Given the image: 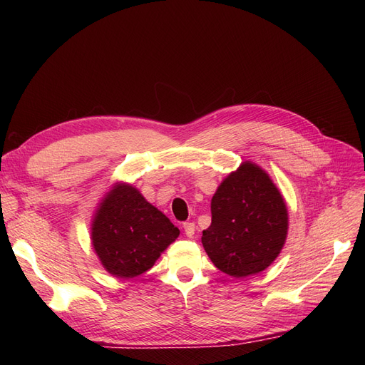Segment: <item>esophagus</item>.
<instances>
[{"instance_id": "1", "label": "esophagus", "mask_w": 365, "mask_h": 365, "mask_svg": "<svg viewBox=\"0 0 365 365\" xmlns=\"http://www.w3.org/2000/svg\"><path fill=\"white\" fill-rule=\"evenodd\" d=\"M183 229H185V235L187 238H192L195 235V223L192 222H185L183 223Z\"/></svg>"}]
</instances>
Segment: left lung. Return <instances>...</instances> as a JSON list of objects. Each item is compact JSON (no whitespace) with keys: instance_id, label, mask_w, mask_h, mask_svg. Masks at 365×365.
<instances>
[{"instance_id":"1","label":"left lung","mask_w":365,"mask_h":365,"mask_svg":"<svg viewBox=\"0 0 365 365\" xmlns=\"http://www.w3.org/2000/svg\"><path fill=\"white\" fill-rule=\"evenodd\" d=\"M289 210L271 176L244 161L222 180L212 200V225L202 247L217 269L234 278L256 275L279 256Z\"/></svg>"}]
</instances>
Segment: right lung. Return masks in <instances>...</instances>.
Listing matches in <instances>:
<instances>
[{
    "label": "right lung",
    "mask_w": 365,
    "mask_h": 365,
    "mask_svg": "<svg viewBox=\"0 0 365 365\" xmlns=\"http://www.w3.org/2000/svg\"><path fill=\"white\" fill-rule=\"evenodd\" d=\"M91 247L105 271L130 279L155 264L180 231L127 182L112 183L94 210Z\"/></svg>",
    "instance_id": "obj_1"
}]
</instances>
